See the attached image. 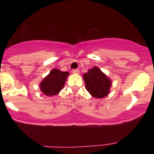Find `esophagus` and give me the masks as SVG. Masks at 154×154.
<instances>
[{"mask_svg":"<svg viewBox=\"0 0 154 154\" xmlns=\"http://www.w3.org/2000/svg\"><path fill=\"white\" fill-rule=\"evenodd\" d=\"M72 73H73V74H79V69H73V70H72Z\"/></svg>","mask_w":154,"mask_h":154,"instance_id":"obj_1","label":"esophagus"}]
</instances>
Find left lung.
I'll use <instances>...</instances> for the list:
<instances>
[{"label":"left lung","mask_w":154,"mask_h":154,"mask_svg":"<svg viewBox=\"0 0 154 154\" xmlns=\"http://www.w3.org/2000/svg\"><path fill=\"white\" fill-rule=\"evenodd\" d=\"M86 90L96 98H105L109 95L111 86V79L99 68L94 66L83 75Z\"/></svg>","instance_id":"1"}]
</instances>
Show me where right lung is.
I'll return each mask as SVG.
<instances>
[{"mask_svg":"<svg viewBox=\"0 0 154 154\" xmlns=\"http://www.w3.org/2000/svg\"><path fill=\"white\" fill-rule=\"evenodd\" d=\"M69 75L68 72H61L54 69L40 82V91L46 96L56 95L63 88Z\"/></svg>","mask_w":154,"mask_h":154,"instance_id":"right-lung-1","label":"right lung"}]
</instances>
